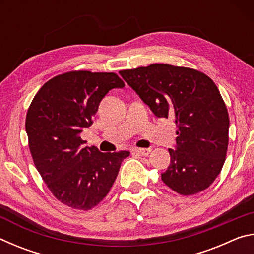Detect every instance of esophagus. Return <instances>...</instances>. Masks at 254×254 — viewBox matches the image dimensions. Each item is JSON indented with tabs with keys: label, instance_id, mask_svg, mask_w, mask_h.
Segmentation results:
<instances>
[{
	"label": "esophagus",
	"instance_id": "1",
	"mask_svg": "<svg viewBox=\"0 0 254 254\" xmlns=\"http://www.w3.org/2000/svg\"><path fill=\"white\" fill-rule=\"evenodd\" d=\"M132 152L139 154V156H148V154L151 152V149H150V148H147V149H144V148H133Z\"/></svg>",
	"mask_w": 254,
	"mask_h": 254
}]
</instances>
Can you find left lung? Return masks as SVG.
<instances>
[{
  "label": "left lung",
  "mask_w": 254,
  "mask_h": 254,
  "mask_svg": "<svg viewBox=\"0 0 254 254\" xmlns=\"http://www.w3.org/2000/svg\"><path fill=\"white\" fill-rule=\"evenodd\" d=\"M158 118L175 119L176 147L161 179L180 195L208 188L224 165L230 119L214 81L186 67L153 64L120 71Z\"/></svg>",
  "instance_id": "8db88e82"
}]
</instances>
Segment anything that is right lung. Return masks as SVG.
Here are the masks:
<instances>
[{"label":"right lung","mask_w":254,"mask_h":254,"mask_svg":"<svg viewBox=\"0 0 254 254\" xmlns=\"http://www.w3.org/2000/svg\"><path fill=\"white\" fill-rule=\"evenodd\" d=\"M124 81L114 72L69 71L42 86L30 104L25 131L34 166L47 187L74 209L95 207L109 194L128 151L103 153L84 147L101 101Z\"/></svg>","instance_id":"1"}]
</instances>
